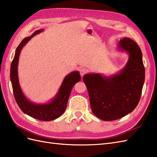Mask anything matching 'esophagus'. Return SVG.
<instances>
[{"label":"esophagus","instance_id":"1","mask_svg":"<svg viewBox=\"0 0 157 157\" xmlns=\"http://www.w3.org/2000/svg\"><path fill=\"white\" fill-rule=\"evenodd\" d=\"M87 70L86 69V67H82L79 70V73H80V75H81L82 76L85 75L87 73Z\"/></svg>","mask_w":157,"mask_h":157}]
</instances>
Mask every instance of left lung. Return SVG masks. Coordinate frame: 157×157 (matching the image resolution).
Here are the masks:
<instances>
[{"label": "left lung", "mask_w": 157, "mask_h": 157, "mask_svg": "<svg viewBox=\"0 0 157 157\" xmlns=\"http://www.w3.org/2000/svg\"><path fill=\"white\" fill-rule=\"evenodd\" d=\"M119 48L129 54L125 67L119 74L109 78L89 74L83 78L92 112L105 121L121 118L135 109L144 82L145 71L138 44L123 38L120 40Z\"/></svg>", "instance_id": "1"}]
</instances>
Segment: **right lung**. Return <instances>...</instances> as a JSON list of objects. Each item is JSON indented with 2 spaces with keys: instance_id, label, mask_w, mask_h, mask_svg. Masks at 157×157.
Wrapping results in <instances>:
<instances>
[{
  "instance_id": "right-lung-1",
  "label": "right lung",
  "mask_w": 157,
  "mask_h": 157,
  "mask_svg": "<svg viewBox=\"0 0 157 157\" xmlns=\"http://www.w3.org/2000/svg\"><path fill=\"white\" fill-rule=\"evenodd\" d=\"M43 31V29L35 31L33 35L23 39L16 50L15 55L10 66V81L13 86L14 96L18 107L24 113L38 120L49 121L60 117L65 111L71 89L75 84L81 80L78 71L71 72L66 76L59 87L56 98L46 104H35L30 102L23 94L20 87L18 77V63L20 53L24 46L33 38Z\"/></svg>"
}]
</instances>
